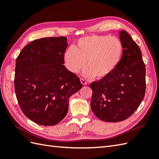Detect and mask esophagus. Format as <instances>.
<instances>
[{"label": "esophagus", "instance_id": "1", "mask_svg": "<svg viewBox=\"0 0 159 159\" xmlns=\"http://www.w3.org/2000/svg\"><path fill=\"white\" fill-rule=\"evenodd\" d=\"M80 83H81L83 85H87V82L85 80H84L83 79H80Z\"/></svg>", "mask_w": 159, "mask_h": 159}]
</instances>
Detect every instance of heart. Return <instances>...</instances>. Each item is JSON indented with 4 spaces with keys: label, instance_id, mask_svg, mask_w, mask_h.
<instances>
[{
    "label": "heart",
    "instance_id": "1",
    "mask_svg": "<svg viewBox=\"0 0 159 159\" xmlns=\"http://www.w3.org/2000/svg\"><path fill=\"white\" fill-rule=\"evenodd\" d=\"M123 46L116 37L92 35L80 38L74 47L64 52L65 65L70 72L78 73L84 67L83 74L87 78L95 76L104 79L109 76L119 64Z\"/></svg>",
    "mask_w": 159,
    "mask_h": 159
}]
</instances>
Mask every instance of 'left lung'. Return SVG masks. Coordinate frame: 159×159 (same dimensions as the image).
Wrapping results in <instances>:
<instances>
[{
    "instance_id": "obj_1",
    "label": "left lung",
    "mask_w": 159,
    "mask_h": 159,
    "mask_svg": "<svg viewBox=\"0 0 159 159\" xmlns=\"http://www.w3.org/2000/svg\"><path fill=\"white\" fill-rule=\"evenodd\" d=\"M123 52L109 76L89 85L93 91L91 108L95 116L107 122L129 117L139 106L146 91V67L137 43L125 31L119 32Z\"/></svg>"
}]
</instances>
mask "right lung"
Listing matches in <instances>:
<instances>
[{
  "instance_id": "1",
  "label": "right lung",
  "mask_w": 159,
  "mask_h": 159,
  "mask_svg": "<svg viewBox=\"0 0 159 159\" xmlns=\"http://www.w3.org/2000/svg\"><path fill=\"white\" fill-rule=\"evenodd\" d=\"M65 37L44 38L24 47L16 61L14 85L24 114L42 126L59 123L69 98L82 88L79 78L63 66Z\"/></svg>"
}]
</instances>
